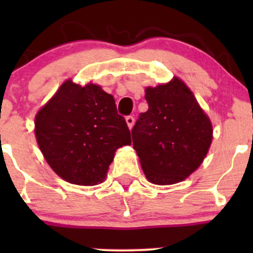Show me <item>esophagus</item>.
<instances>
[{
	"mask_svg": "<svg viewBox=\"0 0 253 253\" xmlns=\"http://www.w3.org/2000/svg\"><path fill=\"white\" fill-rule=\"evenodd\" d=\"M126 122H127V126L129 127V128H132L134 125V117L133 116H127L126 117Z\"/></svg>",
	"mask_w": 253,
	"mask_h": 253,
	"instance_id": "1",
	"label": "esophagus"
}]
</instances>
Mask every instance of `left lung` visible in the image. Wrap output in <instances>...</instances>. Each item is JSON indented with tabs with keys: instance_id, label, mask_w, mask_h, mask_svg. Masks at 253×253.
I'll list each match as a JSON object with an SVG mask.
<instances>
[{
	"instance_id": "1",
	"label": "left lung",
	"mask_w": 253,
	"mask_h": 253,
	"mask_svg": "<svg viewBox=\"0 0 253 253\" xmlns=\"http://www.w3.org/2000/svg\"><path fill=\"white\" fill-rule=\"evenodd\" d=\"M148 110L132 128L133 148L150 182L171 185L185 180L206 158L211 124L181 79L145 89Z\"/></svg>"
}]
</instances>
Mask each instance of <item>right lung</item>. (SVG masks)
Here are the masks:
<instances>
[{"label": "right lung", "instance_id": "1", "mask_svg": "<svg viewBox=\"0 0 253 253\" xmlns=\"http://www.w3.org/2000/svg\"><path fill=\"white\" fill-rule=\"evenodd\" d=\"M35 136L53 171L76 185L105 178L115 152L131 144L115 99L95 84L66 81L35 117Z\"/></svg>", "mask_w": 253, "mask_h": 253}]
</instances>
